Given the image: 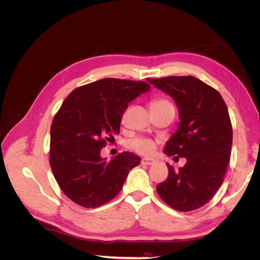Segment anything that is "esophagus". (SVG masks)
Instances as JSON below:
<instances>
[{"label": "esophagus", "mask_w": 260, "mask_h": 260, "mask_svg": "<svg viewBox=\"0 0 260 260\" xmlns=\"http://www.w3.org/2000/svg\"><path fill=\"white\" fill-rule=\"evenodd\" d=\"M156 162L155 159L153 158H142L141 159V164L142 165H154Z\"/></svg>", "instance_id": "esophagus-1"}]
</instances>
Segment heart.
<instances>
[{"instance_id":"heart-1","label":"heart","mask_w":260,"mask_h":260,"mask_svg":"<svg viewBox=\"0 0 260 260\" xmlns=\"http://www.w3.org/2000/svg\"><path fill=\"white\" fill-rule=\"evenodd\" d=\"M171 106H172L171 102L168 101L167 99H164V98L154 99L151 102V107H171ZM128 146L139 154L149 155L155 151L156 142L152 139L137 138V139H133V140L129 141Z\"/></svg>"}]
</instances>
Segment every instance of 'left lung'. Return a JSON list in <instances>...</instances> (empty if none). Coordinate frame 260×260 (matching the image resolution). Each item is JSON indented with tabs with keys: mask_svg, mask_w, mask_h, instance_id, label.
<instances>
[{
	"mask_svg": "<svg viewBox=\"0 0 260 260\" xmlns=\"http://www.w3.org/2000/svg\"><path fill=\"white\" fill-rule=\"evenodd\" d=\"M147 81L175 100L180 123L165 146L168 156L185 157L183 167L167 164L168 178L156 186L160 199L180 211L207 204L223 182L232 146V125L220 93L193 76Z\"/></svg>",
	"mask_w": 260,
	"mask_h": 260,
	"instance_id": "left-lung-1",
	"label": "left lung"
}]
</instances>
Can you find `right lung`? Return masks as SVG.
<instances>
[{
	"label": "right lung",
	"instance_id": "add662e5",
	"mask_svg": "<svg viewBox=\"0 0 260 260\" xmlns=\"http://www.w3.org/2000/svg\"><path fill=\"white\" fill-rule=\"evenodd\" d=\"M149 89L144 81L105 78L75 89L62 102L51 125L50 165L69 200L95 208L121 191L141 158L123 152L107 161L101 149L119 135L130 102Z\"/></svg>",
	"mask_w": 260,
	"mask_h": 260
}]
</instances>
